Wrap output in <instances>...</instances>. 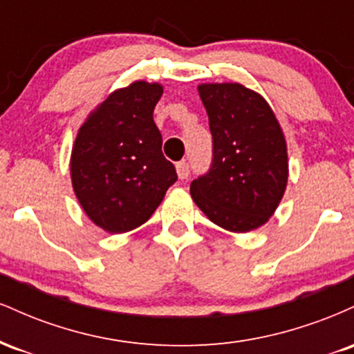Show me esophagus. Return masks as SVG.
Masks as SVG:
<instances>
[{"label":"esophagus","mask_w":354,"mask_h":354,"mask_svg":"<svg viewBox=\"0 0 354 354\" xmlns=\"http://www.w3.org/2000/svg\"><path fill=\"white\" fill-rule=\"evenodd\" d=\"M176 173L180 180H186V178L189 176V165L186 163V161H180V163H176Z\"/></svg>","instance_id":"1"}]
</instances>
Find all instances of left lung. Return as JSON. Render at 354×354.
<instances>
[{
  "instance_id": "8db88e82",
  "label": "left lung",
  "mask_w": 354,
  "mask_h": 354,
  "mask_svg": "<svg viewBox=\"0 0 354 354\" xmlns=\"http://www.w3.org/2000/svg\"><path fill=\"white\" fill-rule=\"evenodd\" d=\"M213 135L209 171L191 198L209 221L233 233L259 228L274 214L288 183V149L273 109L239 83L198 86Z\"/></svg>"
}]
</instances>
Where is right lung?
I'll use <instances>...</instances> for the list:
<instances>
[{"mask_svg": "<svg viewBox=\"0 0 354 354\" xmlns=\"http://www.w3.org/2000/svg\"><path fill=\"white\" fill-rule=\"evenodd\" d=\"M161 95L160 83L146 81L116 89L76 135L73 189L88 218L108 233H126L148 221L178 180L153 120Z\"/></svg>", "mask_w": 354, "mask_h": 354, "instance_id": "right-lung-1", "label": "right lung"}]
</instances>
